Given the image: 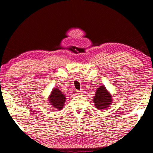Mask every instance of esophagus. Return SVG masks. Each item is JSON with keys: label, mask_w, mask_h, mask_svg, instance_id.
I'll return each mask as SVG.
<instances>
[{"label": "esophagus", "mask_w": 153, "mask_h": 153, "mask_svg": "<svg viewBox=\"0 0 153 153\" xmlns=\"http://www.w3.org/2000/svg\"><path fill=\"white\" fill-rule=\"evenodd\" d=\"M82 93H83L82 91H76V95H81V94H82Z\"/></svg>", "instance_id": "34e87169"}]
</instances>
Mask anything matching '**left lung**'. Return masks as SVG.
<instances>
[{"instance_id": "8db88e82", "label": "left lung", "mask_w": 153, "mask_h": 153, "mask_svg": "<svg viewBox=\"0 0 153 153\" xmlns=\"http://www.w3.org/2000/svg\"><path fill=\"white\" fill-rule=\"evenodd\" d=\"M93 102L95 106L98 110L105 109L109 107L113 102V97L106 88L104 85H100L97 88L95 95L93 97Z\"/></svg>"}]
</instances>
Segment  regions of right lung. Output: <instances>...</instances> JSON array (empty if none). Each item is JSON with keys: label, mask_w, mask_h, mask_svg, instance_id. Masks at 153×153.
Returning a JSON list of instances; mask_svg holds the SVG:
<instances>
[{"label": "right lung", "mask_w": 153, "mask_h": 153, "mask_svg": "<svg viewBox=\"0 0 153 153\" xmlns=\"http://www.w3.org/2000/svg\"><path fill=\"white\" fill-rule=\"evenodd\" d=\"M49 105L56 110H62L66 102V97L58 88H53L48 98Z\"/></svg>", "instance_id": "1"}]
</instances>
